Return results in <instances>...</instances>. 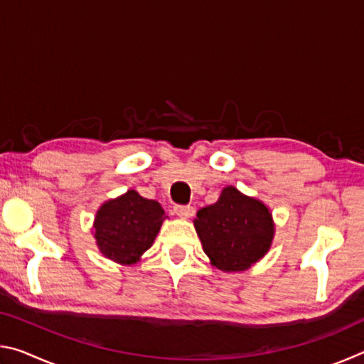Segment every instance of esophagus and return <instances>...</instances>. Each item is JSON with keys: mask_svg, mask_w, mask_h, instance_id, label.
Segmentation results:
<instances>
[{"mask_svg": "<svg viewBox=\"0 0 364 364\" xmlns=\"http://www.w3.org/2000/svg\"><path fill=\"white\" fill-rule=\"evenodd\" d=\"M173 212L181 218H191L194 215V207L193 205H175Z\"/></svg>", "mask_w": 364, "mask_h": 364, "instance_id": "34e87169", "label": "esophagus"}]
</instances>
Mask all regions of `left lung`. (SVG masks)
Instances as JSON below:
<instances>
[{
    "label": "left lung",
    "instance_id": "left-lung-1",
    "mask_svg": "<svg viewBox=\"0 0 364 364\" xmlns=\"http://www.w3.org/2000/svg\"><path fill=\"white\" fill-rule=\"evenodd\" d=\"M204 252L223 271H242L267 254L274 226L268 207L228 186L194 220Z\"/></svg>",
    "mask_w": 364,
    "mask_h": 364
}]
</instances>
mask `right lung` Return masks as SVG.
I'll use <instances>...</instances> for the list:
<instances>
[{"label":"right lung","mask_w":364,"mask_h":364,"mask_svg":"<svg viewBox=\"0 0 364 364\" xmlns=\"http://www.w3.org/2000/svg\"><path fill=\"white\" fill-rule=\"evenodd\" d=\"M164 220L165 212L157 200L144 199L132 189L97 210V245L110 260L134 263L151 247Z\"/></svg>","instance_id":"obj_1"}]
</instances>
